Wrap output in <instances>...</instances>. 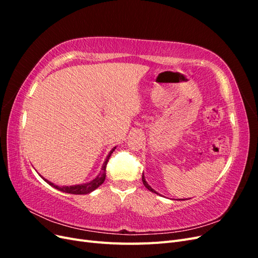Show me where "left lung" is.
<instances>
[{"label":"left lung","mask_w":258,"mask_h":258,"mask_svg":"<svg viewBox=\"0 0 258 258\" xmlns=\"http://www.w3.org/2000/svg\"><path fill=\"white\" fill-rule=\"evenodd\" d=\"M142 182H143V184H144V186H145V187H146V188H147V189H148V190H151V191H152V192H156V191H155V190H154V189H153V188H152V187H151V186H150V185H148V184H147V183H146V181H145V177H144V174H143V175H142ZM156 194H157V192H156Z\"/></svg>","instance_id":"obj_1"}]
</instances>
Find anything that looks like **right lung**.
<instances>
[{
    "label": "right lung",
    "instance_id": "add662e5",
    "mask_svg": "<svg viewBox=\"0 0 258 258\" xmlns=\"http://www.w3.org/2000/svg\"><path fill=\"white\" fill-rule=\"evenodd\" d=\"M115 148L116 147H114L113 150L110 152V154L107 155V157H106V159H105V161L103 163V166H102V171H101L100 174L95 179H92V181L89 182V183H86V184H83V185H74V186H58V185H54L53 183L47 181V179H45L43 177L44 181L47 182L49 185L54 187V188H57L58 190H61V191H63V192L73 194V195H86V194H89V192L95 190L96 188H98V187L104 182L107 161H108V159H110L112 153L115 151Z\"/></svg>",
    "mask_w": 258,
    "mask_h": 258
}]
</instances>
